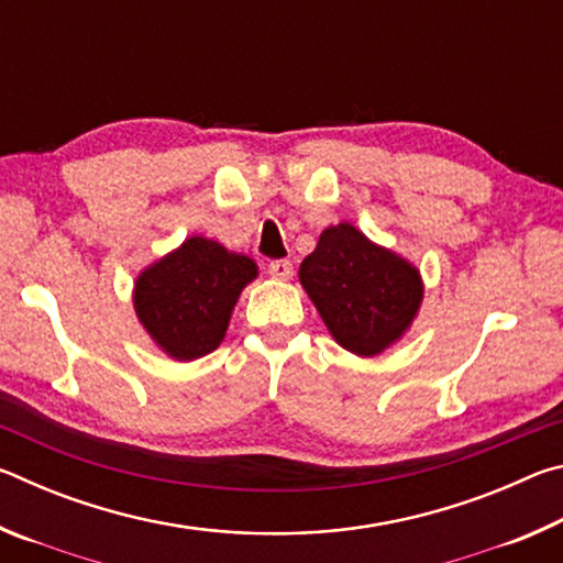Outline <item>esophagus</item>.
<instances>
[{"label":"esophagus","instance_id":"esophagus-1","mask_svg":"<svg viewBox=\"0 0 563 563\" xmlns=\"http://www.w3.org/2000/svg\"><path fill=\"white\" fill-rule=\"evenodd\" d=\"M271 278L275 280H290L292 278V263L290 261H273L268 265Z\"/></svg>","mask_w":563,"mask_h":563}]
</instances>
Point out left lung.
I'll list each match as a JSON object with an SVG mask.
<instances>
[{
	"label": "left lung",
	"instance_id": "8db88e82",
	"mask_svg": "<svg viewBox=\"0 0 563 563\" xmlns=\"http://www.w3.org/2000/svg\"><path fill=\"white\" fill-rule=\"evenodd\" d=\"M298 275L330 335L360 357L395 345L412 325L424 295L412 263L350 223L325 228Z\"/></svg>",
	"mask_w": 563,
	"mask_h": 563
}]
</instances>
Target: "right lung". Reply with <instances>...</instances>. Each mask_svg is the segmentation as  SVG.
I'll list each match as a JSON object with an SVG mask.
<instances>
[{
    "label": "right lung",
    "mask_w": 563,
    "mask_h": 563,
    "mask_svg": "<svg viewBox=\"0 0 563 563\" xmlns=\"http://www.w3.org/2000/svg\"><path fill=\"white\" fill-rule=\"evenodd\" d=\"M258 278V265L201 235L141 271L133 308L151 340L178 362L213 352L225 338L243 288Z\"/></svg>",
    "instance_id": "add662e5"
}]
</instances>
